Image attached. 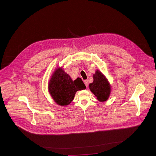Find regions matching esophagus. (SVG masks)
Here are the masks:
<instances>
[{"label": "esophagus", "instance_id": "obj_1", "mask_svg": "<svg viewBox=\"0 0 156 156\" xmlns=\"http://www.w3.org/2000/svg\"><path fill=\"white\" fill-rule=\"evenodd\" d=\"M84 84L86 85V87H87V86H88V82H87V80H84Z\"/></svg>", "mask_w": 156, "mask_h": 156}]
</instances>
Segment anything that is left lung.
<instances>
[{"label":"left lung","mask_w":156,"mask_h":156,"mask_svg":"<svg viewBox=\"0 0 156 156\" xmlns=\"http://www.w3.org/2000/svg\"><path fill=\"white\" fill-rule=\"evenodd\" d=\"M94 81L89 84L90 91L100 102L106 101L110 97L111 86L105 76L99 70L93 75Z\"/></svg>","instance_id":"8db88e82"}]
</instances>
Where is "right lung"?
Segmentation results:
<instances>
[{
  "label": "right lung",
  "mask_w": 156,
  "mask_h": 156,
  "mask_svg": "<svg viewBox=\"0 0 156 156\" xmlns=\"http://www.w3.org/2000/svg\"><path fill=\"white\" fill-rule=\"evenodd\" d=\"M86 89L81 78L73 81L62 67L56 68L53 72L48 83L49 93L55 101L60 106L69 105L73 100L78 91Z\"/></svg>",
  "instance_id": "1"
}]
</instances>
